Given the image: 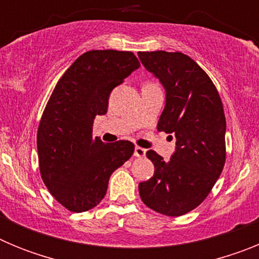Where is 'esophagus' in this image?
Returning a JSON list of instances; mask_svg holds the SVG:
<instances>
[{"instance_id": "esophagus-1", "label": "esophagus", "mask_w": 259, "mask_h": 259, "mask_svg": "<svg viewBox=\"0 0 259 259\" xmlns=\"http://www.w3.org/2000/svg\"><path fill=\"white\" fill-rule=\"evenodd\" d=\"M145 153L146 150L141 146H135V157H139V158H143L145 157Z\"/></svg>"}]
</instances>
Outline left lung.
<instances>
[{"mask_svg":"<svg viewBox=\"0 0 259 259\" xmlns=\"http://www.w3.org/2000/svg\"><path fill=\"white\" fill-rule=\"evenodd\" d=\"M139 58L166 89L158 131L176 139L170 161L148 150L154 175L139 184L146 206L180 217L207 197L226 163V116L209 75L180 52H140Z\"/></svg>","mask_w":259,"mask_h":259,"instance_id":"left-lung-1","label":"left lung"}]
</instances>
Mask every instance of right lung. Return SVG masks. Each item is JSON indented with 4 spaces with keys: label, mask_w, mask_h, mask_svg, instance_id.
<instances>
[{
    "label": "right lung",
    "mask_w": 259,
    "mask_h": 259,
    "mask_svg": "<svg viewBox=\"0 0 259 259\" xmlns=\"http://www.w3.org/2000/svg\"><path fill=\"white\" fill-rule=\"evenodd\" d=\"M139 67L132 52L89 50L53 89L37 130L38 166L48 191L70 211L97 206L111 174L134 154L131 141L105 144L92 130L96 116L106 114L111 91Z\"/></svg>",
    "instance_id": "add662e5"
}]
</instances>
